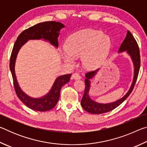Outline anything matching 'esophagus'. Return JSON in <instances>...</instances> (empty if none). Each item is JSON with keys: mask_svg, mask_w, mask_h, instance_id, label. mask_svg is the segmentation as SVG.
<instances>
[{"mask_svg": "<svg viewBox=\"0 0 147 147\" xmlns=\"http://www.w3.org/2000/svg\"><path fill=\"white\" fill-rule=\"evenodd\" d=\"M73 78L74 80H80L81 79V76H80V74L78 73H74L73 74Z\"/></svg>", "mask_w": 147, "mask_h": 147, "instance_id": "esophagus-1", "label": "esophagus"}]
</instances>
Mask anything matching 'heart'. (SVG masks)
I'll return each instance as SVG.
<instances>
[{"label":"heart","instance_id":"obj_1","mask_svg":"<svg viewBox=\"0 0 147 147\" xmlns=\"http://www.w3.org/2000/svg\"><path fill=\"white\" fill-rule=\"evenodd\" d=\"M61 56L65 63L73 65L76 58L82 56V63L87 69H94L105 60L111 47L109 36L93 30H85L67 39Z\"/></svg>","mask_w":147,"mask_h":147}]
</instances>
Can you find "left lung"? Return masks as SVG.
Returning <instances> with one entry per match:
<instances>
[{
  "mask_svg": "<svg viewBox=\"0 0 147 147\" xmlns=\"http://www.w3.org/2000/svg\"><path fill=\"white\" fill-rule=\"evenodd\" d=\"M125 52L130 56L134 65V78L130 88L123 97L119 98V100L110 103H99L91 99L89 95V91L91 89V80L93 79L96 73H98L99 69H98L94 71H91L86 74L85 84L86 89L84 91L83 98L81 100L82 107L86 111L93 114H101L108 112L113 110L117 107H118L128 97L130 93L132 91L134 87L135 86L137 78L139 74V68H140V54H139V49L138 43L134 39L131 32L128 30L125 39L122 43L121 47L118 50V53H121Z\"/></svg>",
  "mask_w": 147,
  "mask_h": 147,
  "instance_id": "obj_1",
  "label": "left lung"
}]
</instances>
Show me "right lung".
Returning a JSON list of instances; mask_svg holds the SVG:
<instances>
[{"label": "right lung", "mask_w": 147, "mask_h": 147, "mask_svg": "<svg viewBox=\"0 0 147 147\" xmlns=\"http://www.w3.org/2000/svg\"><path fill=\"white\" fill-rule=\"evenodd\" d=\"M65 27L63 24L56 21L38 23L21 32L14 44L9 62V69L13 78L15 90L20 100L27 107L34 110L46 111L54 108L59 100L61 87L69 82L71 74H64L57 77L50 91L45 95L38 98L31 97L22 90L17 80L15 69L17 55L21 47L29 40L43 39L58 49V36L61 30Z\"/></svg>", "instance_id": "1"}]
</instances>
